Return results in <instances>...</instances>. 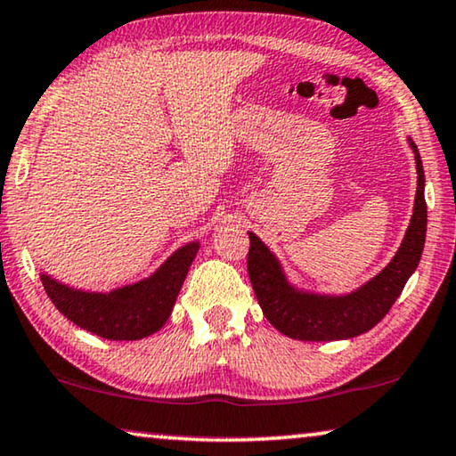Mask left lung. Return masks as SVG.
Returning <instances> with one entry per match:
<instances>
[{"label":"left lung","instance_id":"8db88e82","mask_svg":"<svg viewBox=\"0 0 456 456\" xmlns=\"http://www.w3.org/2000/svg\"><path fill=\"white\" fill-rule=\"evenodd\" d=\"M414 151L418 187L414 214L410 226L387 267L377 273L367 283L342 296H328L299 289L289 283L279 258L255 232H248V277L258 299V305L279 332L296 340L326 342L346 340L369 332L385 318L395 304L403 285L416 271L426 242V200H424V167L418 146L408 138Z\"/></svg>","mask_w":456,"mask_h":456}]
</instances>
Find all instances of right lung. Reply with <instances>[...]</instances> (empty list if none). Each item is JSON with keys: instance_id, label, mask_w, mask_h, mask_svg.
Segmentation results:
<instances>
[{"instance_id": "add662e5", "label": "right lung", "mask_w": 456, "mask_h": 456, "mask_svg": "<svg viewBox=\"0 0 456 456\" xmlns=\"http://www.w3.org/2000/svg\"><path fill=\"white\" fill-rule=\"evenodd\" d=\"M200 242H187L151 277L111 291H83L42 273L46 296L62 316L83 330L108 340H140L169 320L175 301L191 267Z\"/></svg>"}]
</instances>
